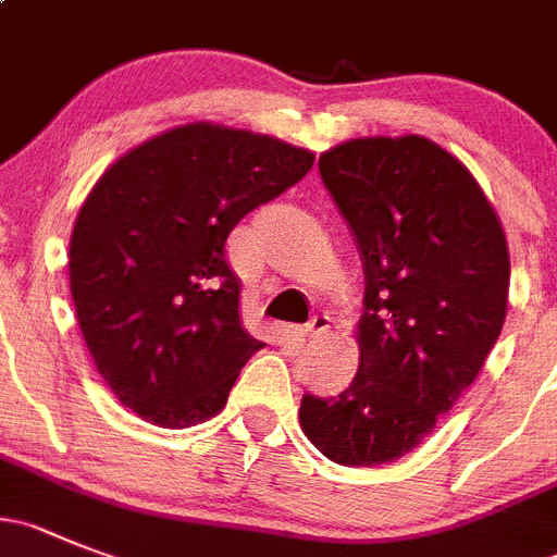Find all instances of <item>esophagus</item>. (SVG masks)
Here are the masks:
<instances>
[{
  "label": "esophagus",
  "instance_id": "1",
  "mask_svg": "<svg viewBox=\"0 0 557 557\" xmlns=\"http://www.w3.org/2000/svg\"><path fill=\"white\" fill-rule=\"evenodd\" d=\"M326 332H330V319H326V315H315V319L305 326L302 335L308 337V341H319V337H324Z\"/></svg>",
  "mask_w": 557,
  "mask_h": 557
}]
</instances>
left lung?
<instances>
[{
	"label": "left lung",
	"mask_w": 557,
	"mask_h": 557,
	"mask_svg": "<svg viewBox=\"0 0 557 557\" xmlns=\"http://www.w3.org/2000/svg\"><path fill=\"white\" fill-rule=\"evenodd\" d=\"M319 170L360 247L366 310L355 379L305 396L299 423L335 465L379 467L423 443L500 337L506 231L470 170L420 134L349 139Z\"/></svg>",
	"instance_id": "obj_1"
}]
</instances>
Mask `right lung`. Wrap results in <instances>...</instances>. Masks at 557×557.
<instances>
[{
    "label": "right lung",
    "instance_id": "obj_1",
    "mask_svg": "<svg viewBox=\"0 0 557 557\" xmlns=\"http://www.w3.org/2000/svg\"><path fill=\"white\" fill-rule=\"evenodd\" d=\"M313 150L197 121L112 161L79 208L67 272L76 319L117 401L161 429L225 409L263 349L242 324L233 227L313 168Z\"/></svg>",
    "mask_w": 557,
    "mask_h": 557
}]
</instances>
